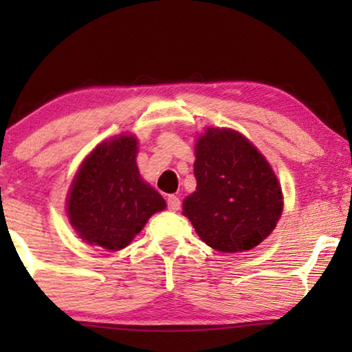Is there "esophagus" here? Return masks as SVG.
<instances>
[{"mask_svg":"<svg viewBox=\"0 0 352 352\" xmlns=\"http://www.w3.org/2000/svg\"><path fill=\"white\" fill-rule=\"evenodd\" d=\"M166 204H168V210L170 211H177L181 208V200H179V197H176V195L168 197Z\"/></svg>","mask_w":352,"mask_h":352,"instance_id":"esophagus-1","label":"esophagus"}]
</instances>
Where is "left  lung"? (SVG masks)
<instances>
[{
    "mask_svg": "<svg viewBox=\"0 0 352 352\" xmlns=\"http://www.w3.org/2000/svg\"><path fill=\"white\" fill-rule=\"evenodd\" d=\"M197 189L182 208L199 237L223 253L248 252L269 237L283 210L266 158L242 134L208 128L197 139Z\"/></svg>",
    "mask_w": 352,
    "mask_h": 352,
    "instance_id": "1",
    "label": "left lung"
}]
</instances>
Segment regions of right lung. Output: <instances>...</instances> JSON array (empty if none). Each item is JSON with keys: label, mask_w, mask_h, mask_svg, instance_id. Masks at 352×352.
Here are the masks:
<instances>
[{"label": "right lung", "mask_w": 352, "mask_h": 352, "mask_svg": "<svg viewBox=\"0 0 352 352\" xmlns=\"http://www.w3.org/2000/svg\"><path fill=\"white\" fill-rule=\"evenodd\" d=\"M134 136L99 144L81 163L70 186L67 214L89 245L118 252L131 243L148 218L165 210V200L142 181Z\"/></svg>", "instance_id": "right-lung-1"}]
</instances>
